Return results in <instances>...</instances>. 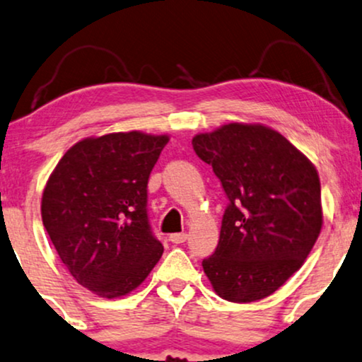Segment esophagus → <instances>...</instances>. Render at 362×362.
Masks as SVG:
<instances>
[{"mask_svg":"<svg viewBox=\"0 0 362 362\" xmlns=\"http://www.w3.org/2000/svg\"><path fill=\"white\" fill-rule=\"evenodd\" d=\"M186 238H188V235H186V233H173V235H169V240H171V242L176 243V245L185 243Z\"/></svg>","mask_w":362,"mask_h":362,"instance_id":"1","label":"esophagus"}]
</instances>
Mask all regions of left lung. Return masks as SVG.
Here are the masks:
<instances>
[{
    "instance_id": "1",
    "label": "left lung",
    "mask_w": 362,
    "mask_h": 362,
    "mask_svg": "<svg viewBox=\"0 0 362 362\" xmlns=\"http://www.w3.org/2000/svg\"><path fill=\"white\" fill-rule=\"evenodd\" d=\"M230 204L216 252L203 260L221 298L253 302L279 290L304 265L322 230L319 173L275 129L230 122L193 137Z\"/></svg>"
}]
</instances>
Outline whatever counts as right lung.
<instances>
[{"instance_id": "add662e5", "label": "right lung", "mask_w": 362, "mask_h": 362, "mask_svg": "<svg viewBox=\"0 0 362 362\" xmlns=\"http://www.w3.org/2000/svg\"><path fill=\"white\" fill-rule=\"evenodd\" d=\"M168 141V134L141 131L86 137L45 185V230L74 279L95 296H127L163 255L146 203L147 180Z\"/></svg>"}]
</instances>
